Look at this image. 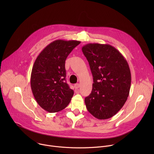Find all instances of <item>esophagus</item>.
I'll return each mask as SVG.
<instances>
[{
  "label": "esophagus",
  "mask_w": 154,
  "mask_h": 154,
  "mask_svg": "<svg viewBox=\"0 0 154 154\" xmlns=\"http://www.w3.org/2000/svg\"><path fill=\"white\" fill-rule=\"evenodd\" d=\"M79 87H80V84H79V83H76V84L74 85L75 89H78Z\"/></svg>",
  "instance_id": "obj_1"
}]
</instances>
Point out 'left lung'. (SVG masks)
<instances>
[{"label":"left lung","mask_w":154,"mask_h":154,"mask_svg":"<svg viewBox=\"0 0 154 154\" xmlns=\"http://www.w3.org/2000/svg\"><path fill=\"white\" fill-rule=\"evenodd\" d=\"M82 50L94 82L91 94L85 99L86 108L96 118H110L120 110L129 95L131 73L128 63L109 45L90 43Z\"/></svg>","instance_id":"1"}]
</instances>
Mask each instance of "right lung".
<instances>
[{"label":"right lung","mask_w":154,"mask_h":154,"mask_svg":"<svg viewBox=\"0 0 154 154\" xmlns=\"http://www.w3.org/2000/svg\"><path fill=\"white\" fill-rule=\"evenodd\" d=\"M80 43L55 40L44 49L33 66L30 85L38 105L49 113L58 112L69 103L74 94L66 82L65 61Z\"/></svg>","instance_id":"1"}]
</instances>
